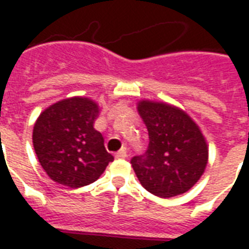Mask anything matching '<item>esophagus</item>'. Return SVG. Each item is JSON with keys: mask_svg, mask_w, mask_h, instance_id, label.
<instances>
[{"mask_svg": "<svg viewBox=\"0 0 249 249\" xmlns=\"http://www.w3.org/2000/svg\"><path fill=\"white\" fill-rule=\"evenodd\" d=\"M116 157H117V159H126V157H128V149H126V148H123L121 151H119L116 153Z\"/></svg>", "mask_w": 249, "mask_h": 249, "instance_id": "obj_1", "label": "esophagus"}]
</instances>
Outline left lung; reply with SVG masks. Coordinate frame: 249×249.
<instances>
[{"instance_id": "8db88e82", "label": "left lung", "mask_w": 249, "mask_h": 249, "mask_svg": "<svg viewBox=\"0 0 249 249\" xmlns=\"http://www.w3.org/2000/svg\"><path fill=\"white\" fill-rule=\"evenodd\" d=\"M137 110L149 135L145 153L130 160L141 185L164 198L189 191L208 161L201 130L184 110L169 104L144 100Z\"/></svg>"}]
</instances>
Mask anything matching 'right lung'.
Instances as JSON below:
<instances>
[{"mask_svg":"<svg viewBox=\"0 0 249 249\" xmlns=\"http://www.w3.org/2000/svg\"><path fill=\"white\" fill-rule=\"evenodd\" d=\"M98 105L87 97L61 100L45 109L33 128V145L48 176L69 188L96 181L113 156L93 128Z\"/></svg>","mask_w":249,"mask_h":249,"instance_id":"obj_1","label":"right lung"}]
</instances>
